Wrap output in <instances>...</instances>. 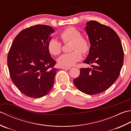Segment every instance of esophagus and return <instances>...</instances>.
Masks as SVG:
<instances>
[{
	"label": "esophagus",
	"mask_w": 131,
	"mask_h": 131,
	"mask_svg": "<svg viewBox=\"0 0 131 131\" xmlns=\"http://www.w3.org/2000/svg\"><path fill=\"white\" fill-rule=\"evenodd\" d=\"M62 69H67V70H69V69H70V67H62L61 68Z\"/></svg>",
	"instance_id": "34e87169"
}]
</instances>
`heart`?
Masks as SVG:
<instances>
[{
    "label": "heart",
    "instance_id": "1",
    "mask_svg": "<svg viewBox=\"0 0 131 131\" xmlns=\"http://www.w3.org/2000/svg\"><path fill=\"white\" fill-rule=\"evenodd\" d=\"M81 33L73 27H69L60 33V36L64 43L71 42V50L72 52L65 53L57 59L59 65L61 66H71L81 61L83 53L88 52L90 48V42L86 38L81 36ZM48 49L51 54L56 56L62 50V43L57 38H52L49 41ZM80 50L81 51H79Z\"/></svg>",
    "mask_w": 131,
    "mask_h": 131
}]
</instances>
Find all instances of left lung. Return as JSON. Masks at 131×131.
Wrapping results in <instances>:
<instances>
[{"label":"left lung","instance_id":"obj_1","mask_svg":"<svg viewBox=\"0 0 131 131\" xmlns=\"http://www.w3.org/2000/svg\"><path fill=\"white\" fill-rule=\"evenodd\" d=\"M85 30L91 47L83 62L95 65H91L93 69L81 68L73 82L84 94H98L110 88L118 78L123 65V49L120 38L112 28L90 21Z\"/></svg>","mask_w":131,"mask_h":131}]
</instances>
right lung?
<instances>
[{
  "mask_svg": "<svg viewBox=\"0 0 131 131\" xmlns=\"http://www.w3.org/2000/svg\"><path fill=\"white\" fill-rule=\"evenodd\" d=\"M54 32L52 27L36 25L21 30L12 43L7 57L11 80L27 96L40 98L53 88L57 69L48 43Z\"/></svg>",
  "mask_w": 131,
  "mask_h": 131,
  "instance_id": "right-lung-1",
  "label": "right lung"
}]
</instances>
